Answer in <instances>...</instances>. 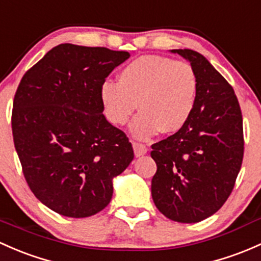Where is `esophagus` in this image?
Wrapping results in <instances>:
<instances>
[{
  "label": "esophagus",
  "mask_w": 261,
  "mask_h": 261,
  "mask_svg": "<svg viewBox=\"0 0 261 261\" xmlns=\"http://www.w3.org/2000/svg\"><path fill=\"white\" fill-rule=\"evenodd\" d=\"M133 147H134V152H135L136 158H140V156L145 155V153L147 152L146 145L141 144V142L133 141Z\"/></svg>",
  "instance_id": "obj_1"
}]
</instances>
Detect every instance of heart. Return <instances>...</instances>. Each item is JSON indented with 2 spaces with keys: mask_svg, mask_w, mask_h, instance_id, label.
I'll return each instance as SVG.
<instances>
[{
  "mask_svg": "<svg viewBox=\"0 0 261 261\" xmlns=\"http://www.w3.org/2000/svg\"><path fill=\"white\" fill-rule=\"evenodd\" d=\"M197 76L189 62L158 55H145L128 62L119 82L106 80L100 87L101 102L110 122L123 125L136 108L141 111L130 130L146 140L163 133H177L193 115L197 96Z\"/></svg>",
  "mask_w": 261,
  "mask_h": 261,
  "instance_id": "heart-1",
  "label": "heart"
}]
</instances>
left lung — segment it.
I'll return each mask as SVG.
<instances>
[{"mask_svg":"<svg viewBox=\"0 0 261 261\" xmlns=\"http://www.w3.org/2000/svg\"><path fill=\"white\" fill-rule=\"evenodd\" d=\"M197 76L195 109L188 123L152 145L151 195L170 220L199 223L215 214L234 189L244 156L243 116L234 89L199 52L172 50Z\"/></svg>","mask_w":261,"mask_h":261,"instance_id":"left-lung-1","label":"left lung"}]
</instances>
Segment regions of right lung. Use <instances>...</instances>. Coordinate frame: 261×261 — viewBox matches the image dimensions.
<instances>
[{
    "instance_id": "obj_1",
    "label": "right lung",
    "mask_w": 261,
    "mask_h": 261,
    "mask_svg": "<svg viewBox=\"0 0 261 261\" xmlns=\"http://www.w3.org/2000/svg\"><path fill=\"white\" fill-rule=\"evenodd\" d=\"M126 51L61 43L23 75L12 135L34 195L60 215L87 218L111 201L112 179L134 159L127 136L103 116L100 87Z\"/></svg>"
}]
</instances>
